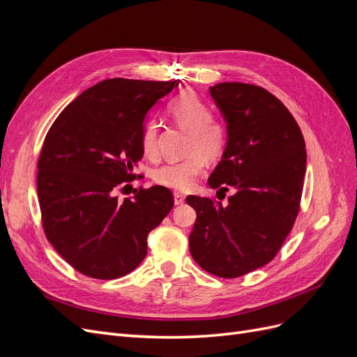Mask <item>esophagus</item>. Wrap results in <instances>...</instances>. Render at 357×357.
<instances>
[{"mask_svg": "<svg viewBox=\"0 0 357 357\" xmlns=\"http://www.w3.org/2000/svg\"><path fill=\"white\" fill-rule=\"evenodd\" d=\"M183 202H185V197H183L181 193H174V204L181 205Z\"/></svg>", "mask_w": 357, "mask_h": 357, "instance_id": "obj_1", "label": "esophagus"}]
</instances>
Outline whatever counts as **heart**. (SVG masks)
Segmentation results:
<instances>
[{"mask_svg": "<svg viewBox=\"0 0 357 357\" xmlns=\"http://www.w3.org/2000/svg\"><path fill=\"white\" fill-rule=\"evenodd\" d=\"M168 114L176 125L189 131L188 156L178 162H169L153 172L158 185L186 192L195 186L207 160H218L223 156L228 144V131L223 122L211 117L210 105L197 93L183 92L168 104ZM142 149L144 156L153 159L159 150V125L149 121L142 132Z\"/></svg>", "mask_w": 357, "mask_h": 357, "instance_id": "obj_1", "label": "heart"}]
</instances>
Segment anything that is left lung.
Masks as SVG:
<instances>
[{
	"label": "left lung",
	"instance_id": "1",
	"mask_svg": "<svg viewBox=\"0 0 357 357\" xmlns=\"http://www.w3.org/2000/svg\"><path fill=\"white\" fill-rule=\"evenodd\" d=\"M210 93L228 144L208 185L228 202L188 197L197 211L189 250L205 271L236 278L271 262L294 228L307 169L305 142L286 105L261 86L219 83Z\"/></svg>",
	"mask_w": 357,
	"mask_h": 357
}]
</instances>
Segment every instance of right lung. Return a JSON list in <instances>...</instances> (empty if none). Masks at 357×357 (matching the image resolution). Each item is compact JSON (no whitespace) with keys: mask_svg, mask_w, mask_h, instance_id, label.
Masks as SVG:
<instances>
[{"mask_svg":"<svg viewBox=\"0 0 357 357\" xmlns=\"http://www.w3.org/2000/svg\"><path fill=\"white\" fill-rule=\"evenodd\" d=\"M178 82L102 80L49 129L37 165L43 229L83 275L113 280L134 271L147 255L149 232L174 205L164 186L139 189L123 201L116 190L135 178L147 112Z\"/></svg>","mask_w":357,"mask_h":357,"instance_id":"add662e5","label":"right lung"}]
</instances>
